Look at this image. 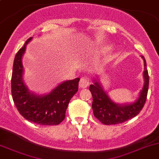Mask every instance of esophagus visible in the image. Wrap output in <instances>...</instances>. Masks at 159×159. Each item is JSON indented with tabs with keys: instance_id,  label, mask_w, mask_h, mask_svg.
Returning a JSON list of instances; mask_svg holds the SVG:
<instances>
[{
	"instance_id": "34e87169",
	"label": "esophagus",
	"mask_w": 159,
	"mask_h": 159,
	"mask_svg": "<svg viewBox=\"0 0 159 159\" xmlns=\"http://www.w3.org/2000/svg\"><path fill=\"white\" fill-rule=\"evenodd\" d=\"M89 85V80L87 78H81L79 81V87L81 88H86Z\"/></svg>"
}]
</instances>
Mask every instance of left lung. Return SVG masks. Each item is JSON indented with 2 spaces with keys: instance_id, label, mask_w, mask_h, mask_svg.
Segmentation results:
<instances>
[{
  "instance_id": "obj_1",
  "label": "left lung",
  "mask_w": 159,
  "mask_h": 159,
  "mask_svg": "<svg viewBox=\"0 0 159 159\" xmlns=\"http://www.w3.org/2000/svg\"><path fill=\"white\" fill-rule=\"evenodd\" d=\"M144 62V84L139 92L137 100L131 103L118 104L110 99L99 83L98 78L93 79V84L90 85L89 90L93 97L92 109L93 115L101 123L104 125H117L123 123L134 118L142 110L149 88V75L146 69V62L144 57L141 56Z\"/></svg>"
}]
</instances>
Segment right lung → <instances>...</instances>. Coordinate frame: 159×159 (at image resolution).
Here are the masks:
<instances>
[{"instance_id":"1","label":"right lung","mask_w":159,"mask_h":159,"mask_svg":"<svg viewBox=\"0 0 159 159\" xmlns=\"http://www.w3.org/2000/svg\"><path fill=\"white\" fill-rule=\"evenodd\" d=\"M16 55L11 78V92L17 109L28 121L41 125H57L64 120L69 101L78 92L79 78L62 82L50 93L38 95L29 90L23 81L22 56L26 45Z\"/></svg>"}]
</instances>
